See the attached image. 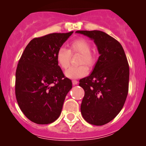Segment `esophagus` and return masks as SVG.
I'll list each match as a JSON object with an SVG mask.
<instances>
[{
  "mask_svg": "<svg viewBox=\"0 0 146 146\" xmlns=\"http://www.w3.org/2000/svg\"><path fill=\"white\" fill-rule=\"evenodd\" d=\"M72 82H73V85H77L78 83V81H77V80H73Z\"/></svg>",
  "mask_w": 146,
  "mask_h": 146,
  "instance_id": "obj_1",
  "label": "esophagus"
}]
</instances>
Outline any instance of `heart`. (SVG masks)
Masks as SVG:
<instances>
[{"label": "heart", "instance_id": "obj_1", "mask_svg": "<svg viewBox=\"0 0 146 146\" xmlns=\"http://www.w3.org/2000/svg\"><path fill=\"white\" fill-rule=\"evenodd\" d=\"M68 46V49L64 47L58 48L56 54L57 64L61 68L65 70L68 68L70 64L71 54H80L78 60V64L80 66L69 68L65 75L70 79L85 77L88 73L87 67L92 68L97 61L96 55L91 51V43L85 38H78L72 41Z\"/></svg>", "mask_w": 146, "mask_h": 146}]
</instances>
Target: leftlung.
Wrapping results in <instances>:
<instances>
[{
  "mask_svg": "<svg viewBox=\"0 0 146 146\" xmlns=\"http://www.w3.org/2000/svg\"><path fill=\"white\" fill-rule=\"evenodd\" d=\"M94 41L100 56L92 73L80 79L85 95L80 111L89 123L102 126L111 121L123 108L129 91V66L117 40L99 30L76 31Z\"/></svg>",
  "mask_w": 146,
  "mask_h": 146,
  "instance_id": "obj_1",
  "label": "left lung"
}]
</instances>
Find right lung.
<instances>
[{
  "label": "right lung",
  "mask_w": 146,
  "mask_h": 146,
  "mask_svg": "<svg viewBox=\"0 0 146 146\" xmlns=\"http://www.w3.org/2000/svg\"><path fill=\"white\" fill-rule=\"evenodd\" d=\"M52 33L29 42L17 64L15 95L20 110L38 124L59 117L72 82L57 64V51L73 34Z\"/></svg>",
  "instance_id": "right-lung-1"
}]
</instances>
